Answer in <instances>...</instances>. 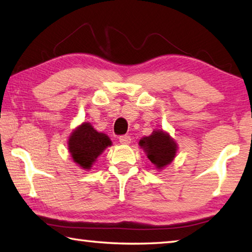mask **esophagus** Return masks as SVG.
<instances>
[{
	"label": "esophagus",
	"mask_w": 252,
	"mask_h": 252,
	"mask_svg": "<svg viewBox=\"0 0 252 252\" xmlns=\"http://www.w3.org/2000/svg\"><path fill=\"white\" fill-rule=\"evenodd\" d=\"M119 141L121 144H129L131 142V138L129 135H122L119 138Z\"/></svg>",
	"instance_id": "esophagus-1"
}]
</instances>
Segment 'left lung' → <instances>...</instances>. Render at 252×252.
I'll list each match as a JSON object with an SVG mask.
<instances>
[{"mask_svg":"<svg viewBox=\"0 0 252 252\" xmlns=\"http://www.w3.org/2000/svg\"><path fill=\"white\" fill-rule=\"evenodd\" d=\"M139 146L146 152L148 159L155 164L157 170L164 169L176 158L178 144L163 130H155L149 136H143Z\"/></svg>","mask_w":252,"mask_h":252,"instance_id":"8db88e82","label":"left lung"}]
</instances>
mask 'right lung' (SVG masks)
<instances>
[{"label": "right lung", "instance_id": "add662e5", "mask_svg": "<svg viewBox=\"0 0 252 252\" xmlns=\"http://www.w3.org/2000/svg\"><path fill=\"white\" fill-rule=\"evenodd\" d=\"M112 146L109 135L96 131L91 123L83 122L71 132L67 149L73 162L84 170H90L97 157Z\"/></svg>", "mask_w": 252, "mask_h": 252}]
</instances>
